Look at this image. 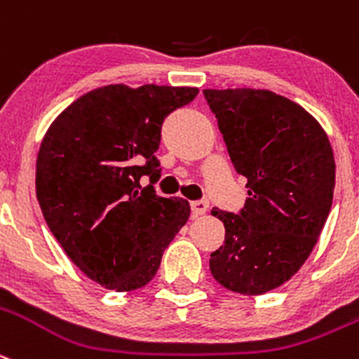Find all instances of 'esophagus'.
<instances>
[{"instance_id":"obj_1","label":"esophagus","mask_w":359,"mask_h":359,"mask_svg":"<svg viewBox=\"0 0 359 359\" xmlns=\"http://www.w3.org/2000/svg\"><path fill=\"white\" fill-rule=\"evenodd\" d=\"M207 209H209V202H205V200L191 202V212H193V216H202V214L207 212Z\"/></svg>"}]
</instances>
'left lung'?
Here are the masks:
<instances>
[{
  "mask_svg": "<svg viewBox=\"0 0 359 359\" xmlns=\"http://www.w3.org/2000/svg\"><path fill=\"white\" fill-rule=\"evenodd\" d=\"M233 168L246 177L239 214L214 207L225 244L210 273L225 289L266 294L289 281L317 244L333 203L330 140L306 109L269 90H203Z\"/></svg>",
  "mask_w": 359,
  "mask_h": 359,
  "instance_id": "obj_1",
  "label": "left lung"
}]
</instances>
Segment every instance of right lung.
<instances>
[{
    "instance_id": "1",
    "label": "right lung",
    "mask_w": 359,
    "mask_h": 359,
    "mask_svg": "<svg viewBox=\"0 0 359 359\" xmlns=\"http://www.w3.org/2000/svg\"><path fill=\"white\" fill-rule=\"evenodd\" d=\"M196 95L189 86H100L43 136L35 179L43 219L67 257L106 289L145 287L186 225L189 202L156 195V152L164 118Z\"/></svg>"
}]
</instances>
